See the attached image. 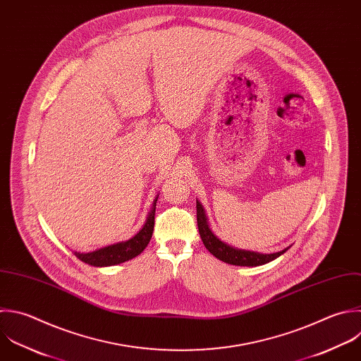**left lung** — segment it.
Listing matches in <instances>:
<instances>
[{
    "mask_svg": "<svg viewBox=\"0 0 361 361\" xmlns=\"http://www.w3.org/2000/svg\"><path fill=\"white\" fill-rule=\"evenodd\" d=\"M196 216H197V227H199L200 238H202L204 247L216 258H219L223 262H227L231 265H240V267H257V265H262V264H267V262L278 258L281 254H283L289 248L288 247V248H285L279 252H274V254H259V252H254V251L233 248L228 244L219 240L212 233V230L209 228V224H207L204 210L197 200H196Z\"/></svg>",
    "mask_w": 361,
    "mask_h": 361,
    "instance_id": "left-lung-1",
    "label": "left lung"
}]
</instances>
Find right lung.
<instances>
[{
	"instance_id": "obj_1",
	"label": "right lung",
	"mask_w": 361,
	"mask_h": 361,
	"mask_svg": "<svg viewBox=\"0 0 361 361\" xmlns=\"http://www.w3.org/2000/svg\"><path fill=\"white\" fill-rule=\"evenodd\" d=\"M157 200H158V197L154 200V207H152L151 213L148 214L147 223L133 238H130L127 241H123V243H117V244L104 247V248H100V250L93 251V252H87V254L75 252V255L80 261H83L89 265H94V267H109V265L121 264V262H126V261L133 259L134 257L140 255L144 251V248L148 245V243L152 237Z\"/></svg>"
}]
</instances>
